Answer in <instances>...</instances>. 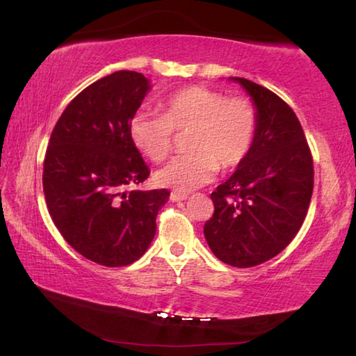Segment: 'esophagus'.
I'll list each match as a JSON object with an SVG mask.
<instances>
[{
	"mask_svg": "<svg viewBox=\"0 0 356 356\" xmlns=\"http://www.w3.org/2000/svg\"><path fill=\"white\" fill-rule=\"evenodd\" d=\"M186 197H188V195H186V193H182V191H172L171 196H170V200H171L172 202H179V201H185Z\"/></svg>",
	"mask_w": 356,
	"mask_h": 356,
	"instance_id": "esophagus-1",
	"label": "esophagus"
}]
</instances>
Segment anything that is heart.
<instances>
[{"mask_svg": "<svg viewBox=\"0 0 356 356\" xmlns=\"http://www.w3.org/2000/svg\"><path fill=\"white\" fill-rule=\"evenodd\" d=\"M161 114L138 111L129 135L149 160L161 161L171 152L174 131H191L185 147L190 154L174 156L156 171L160 186L191 191L212 182L216 172L240 166L248 156L257 130V116L246 97H227L206 86H188L161 102Z\"/></svg>", "mask_w": 356, "mask_h": 356, "instance_id": "b5f03b06", "label": "heart"}]
</instances>
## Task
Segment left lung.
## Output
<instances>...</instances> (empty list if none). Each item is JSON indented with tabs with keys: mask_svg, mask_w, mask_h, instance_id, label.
<instances>
[{
	"mask_svg": "<svg viewBox=\"0 0 356 356\" xmlns=\"http://www.w3.org/2000/svg\"><path fill=\"white\" fill-rule=\"evenodd\" d=\"M256 105V138L242 165L210 195L212 218L204 236L213 254L232 267L264 264L297 236L314 188V165L298 118L270 89L246 78Z\"/></svg>",
	"mask_w": 356,
	"mask_h": 356,
	"instance_id": "8db88e82",
	"label": "left lung"
}]
</instances>
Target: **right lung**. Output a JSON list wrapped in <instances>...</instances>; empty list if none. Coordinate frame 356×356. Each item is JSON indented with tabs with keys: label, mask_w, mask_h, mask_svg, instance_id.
Instances as JSON below:
<instances>
[{
	"label": "right lung",
	"mask_w": 356,
	"mask_h": 356,
	"mask_svg": "<svg viewBox=\"0 0 356 356\" xmlns=\"http://www.w3.org/2000/svg\"><path fill=\"white\" fill-rule=\"evenodd\" d=\"M149 88L134 70L89 84L65 106L45 152L42 184L53 222L76 252L105 267L146 252L170 197L166 188L127 191L150 174L129 135Z\"/></svg>",
	"instance_id": "add662e5"
}]
</instances>
